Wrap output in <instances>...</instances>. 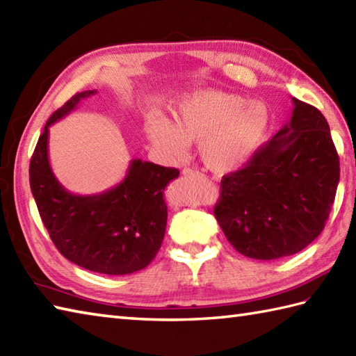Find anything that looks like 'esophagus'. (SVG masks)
<instances>
[{
  "instance_id": "esophagus-1",
  "label": "esophagus",
  "mask_w": 356,
  "mask_h": 356,
  "mask_svg": "<svg viewBox=\"0 0 356 356\" xmlns=\"http://www.w3.org/2000/svg\"><path fill=\"white\" fill-rule=\"evenodd\" d=\"M184 176H194V177H203V174L199 172L197 170H193V168H184L182 170Z\"/></svg>"
}]
</instances>
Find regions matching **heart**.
I'll list each match as a JSON object with an SVG mask.
<instances>
[{
    "mask_svg": "<svg viewBox=\"0 0 356 356\" xmlns=\"http://www.w3.org/2000/svg\"><path fill=\"white\" fill-rule=\"evenodd\" d=\"M270 115L260 101L222 90H203L180 99L172 120L154 116L147 122L148 139L156 148L180 161L190 142H199L200 157L209 170L231 172L246 165L266 138Z\"/></svg>",
    "mask_w": 356,
    "mask_h": 356,
    "instance_id": "obj_1",
    "label": "heart"
}]
</instances>
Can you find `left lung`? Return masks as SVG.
<instances>
[{
	"mask_svg": "<svg viewBox=\"0 0 356 356\" xmlns=\"http://www.w3.org/2000/svg\"><path fill=\"white\" fill-rule=\"evenodd\" d=\"M292 104L282 130L220 184L214 216L249 259L300 252L320 236L335 200L339 159L327 120L297 97Z\"/></svg>",
	"mask_w": 356,
	"mask_h": 356,
	"instance_id": "left-lung-1",
	"label": "left lung"
}]
</instances>
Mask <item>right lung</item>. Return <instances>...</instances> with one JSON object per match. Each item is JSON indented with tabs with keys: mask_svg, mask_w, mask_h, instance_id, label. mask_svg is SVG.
<instances>
[{
	"mask_svg": "<svg viewBox=\"0 0 356 356\" xmlns=\"http://www.w3.org/2000/svg\"><path fill=\"white\" fill-rule=\"evenodd\" d=\"M96 93L74 95L49 118L30 159V190L51 241L67 260L99 274H133L161 249L168 217L165 188L179 170L133 159L122 182L107 191H67L49 162V128Z\"/></svg>",
	"mask_w": 356,
	"mask_h": 356,
	"instance_id": "add662e5",
	"label": "right lung"
}]
</instances>
